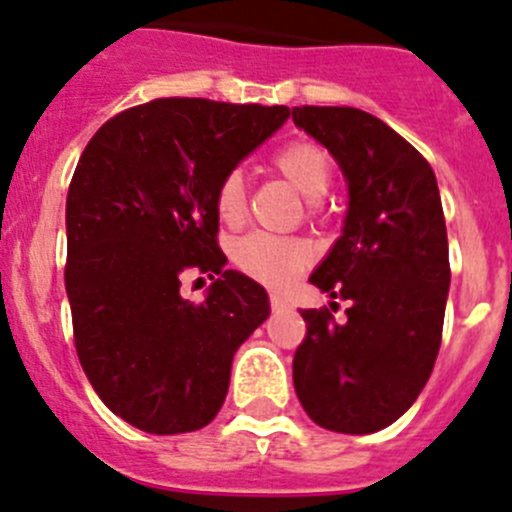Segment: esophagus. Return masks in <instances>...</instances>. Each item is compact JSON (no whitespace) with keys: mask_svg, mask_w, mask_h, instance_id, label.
I'll return each instance as SVG.
<instances>
[{"mask_svg":"<svg viewBox=\"0 0 512 512\" xmlns=\"http://www.w3.org/2000/svg\"><path fill=\"white\" fill-rule=\"evenodd\" d=\"M271 307H274V309H287L289 302L284 297H281V294H271Z\"/></svg>","mask_w":512,"mask_h":512,"instance_id":"obj_1","label":"esophagus"}]
</instances>
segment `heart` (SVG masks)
Here are the masks:
<instances>
[{"mask_svg":"<svg viewBox=\"0 0 512 512\" xmlns=\"http://www.w3.org/2000/svg\"><path fill=\"white\" fill-rule=\"evenodd\" d=\"M271 167L279 172L299 195L307 200H322L330 192L335 167L332 159L320 144L314 142H289L274 154ZM215 213L225 225L243 223L248 213L246 185L241 172H228L218 182L213 195ZM233 261L243 274L261 281L266 287L281 289L292 284L312 261V248L299 238L269 236V233H251L233 246Z\"/></svg>","mask_w":512,"mask_h":512,"instance_id":"b5f03b06","label":"heart"}]
</instances>
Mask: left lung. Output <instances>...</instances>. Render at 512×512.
I'll return each instance as SVG.
<instances>
[{"label": "left lung", "mask_w": 512, "mask_h": 512, "mask_svg": "<svg viewBox=\"0 0 512 512\" xmlns=\"http://www.w3.org/2000/svg\"><path fill=\"white\" fill-rule=\"evenodd\" d=\"M292 119L330 149L348 180L345 228L309 281L345 299L302 309L294 391L309 419L373 434L409 411L442 345L449 246L431 164L401 134L353 106H294Z\"/></svg>", "instance_id": "left-lung-1"}]
</instances>
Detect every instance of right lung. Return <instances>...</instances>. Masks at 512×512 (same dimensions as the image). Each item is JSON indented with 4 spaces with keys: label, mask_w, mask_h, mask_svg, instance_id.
Listing matches in <instances>:
<instances>
[{
    "label": "right lung",
    "mask_w": 512,
    "mask_h": 512,
    "mask_svg": "<svg viewBox=\"0 0 512 512\" xmlns=\"http://www.w3.org/2000/svg\"><path fill=\"white\" fill-rule=\"evenodd\" d=\"M289 119L287 106L154 98L83 149L65 203V292L93 391L147 434L208 426L233 355L269 317L261 284L225 271L215 187ZM214 279L205 303L187 275Z\"/></svg>",
    "instance_id": "right-lung-1"
}]
</instances>
